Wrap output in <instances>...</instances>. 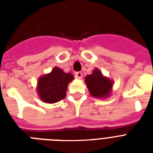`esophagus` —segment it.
<instances>
[{
	"label": "esophagus",
	"mask_w": 153,
	"mask_h": 153,
	"mask_svg": "<svg viewBox=\"0 0 153 153\" xmlns=\"http://www.w3.org/2000/svg\"><path fill=\"white\" fill-rule=\"evenodd\" d=\"M75 77H76L77 79H81L82 77V72H80V71L77 72L76 74H75Z\"/></svg>",
	"instance_id": "esophagus-1"
}]
</instances>
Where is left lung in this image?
I'll list each match as a JSON object with an SVG mask.
<instances>
[{
    "label": "left lung",
    "mask_w": 153,
    "mask_h": 153,
    "mask_svg": "<svg viewBox=\"0 0 153 153\" xmlns=\"http://www.w3.org/2000/svg\"><path fill=\"white\" fill-rule=\"evenodd\" d=\"M85 82L91 95L94 98H107L111 95L114 81L104 76L98 68L94 70L92 74L85 77Z\"/></svg>",
    "instance_id": "8db88e82"
}]
</instances>
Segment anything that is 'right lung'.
Wrapping results in <instances>:
<instances>
[{"label": "right lung", "instance_id": "right-lung-1", "mask_svg": "<svg viewBox=\"0 0 153 153\" xmlns=\"http://www.w3.org/2000/svg\"><path fill=\"white\" fill-rule=\"evenodd\" d=\"M74 75L55 67L50 73L42 75L37 81L36 91L42 102L49 104L64 99L69 82Z\"/></svg>", "mask_w": 153, "mask_h": 153}]
</instances>
